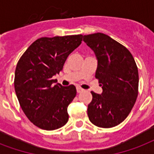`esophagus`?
Returning a JSON list of instances; mask_svg holds the SVG:
<instances>
[{"instance_id":"esophagus-1","label":"esophagus","mask_w":154,"mask_h":154,"mask_svg":"<svg viewBox=\"0 0 154 154\" xmlns=\"http://www.w3.org/2000/svg\"><path fill=\"white\" fill-rule=\"evenodd\" d=\"M84 89H82V88H80V87H77V93H82Z\"/></svg>"}]
</instances>
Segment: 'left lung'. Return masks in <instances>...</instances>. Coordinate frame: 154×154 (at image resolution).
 <instances>
[{
	"instance_id": "8db88e82",
	"label": "left lung",
	"mask_w": 154,
	"mask_h": 154,
	"mask_svg": "<svg viewBox=\"0 0 154 154\" xmlns=\"http://www.w3.org/2000/svg\"><path fill=\"white\" fill-rule=\"evenodd\" d=\"M97 60L95 77L102 93L92 91L88 117L101 128L114 127L124 121L138 94V70L130 52L108 35L97 32L83 36Z\"/></svg>"
}]
</instances>
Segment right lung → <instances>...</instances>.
Segmentation results:
<instances>
[{
    "instance_id": "obj_1",
    "label": "right lung",
    "mask_w": 154,
    "mask_h": 154,
    "mask_svg": "<svg viewBox=\"0 0 154 154\" xmlns=\"http://www.w3.org/2000/svg\"><path fill=\"white\" fill-rule=\"evenodd\" d=\"M82 34L42 37L24 53L15 70L16 95L26 117L36 126L54 130L69 120L68 105L77 94L73 85L55 83L68 56L79 46Z\"/></svg>"
}]
</instances>
